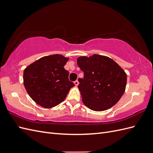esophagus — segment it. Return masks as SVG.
Instances as JSON below:
<instances>
[{"label": "esophagus", "mask_w": 153, "mask_h": 153, "mask_svg": "<svg viewBox=\"0 0 153 153\" xmlns=\"http://www.w3.org/2000/svg\"><path fill=\"white\" fill-rule=\"evenodd\" d=\"M74 84H75V86H77V85H78V84H79V82H78V80H76V81L74 82Z\"/></svg>", "instance_id": "1"}]
</instances>
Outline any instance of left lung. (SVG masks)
I'll return each instance as SVG.
<instances>
[{"label": "left lung", "instance_id": "obj_1", "mask_svg": "<svg viewBox=\"0 0 153 153\" xmlns=\"http://www.w3.org/2000/svg\"><path fill=\"white\" fill-rule=\"evenodd\" d=\"M77 64L84 72L78 78L82 102L92 110H108L121 98L126 89L127 75L124 69L110 57L98 54L81 56Z\"/></svg>", "mask_w": 153, "mask_h": 153}]
</instances>
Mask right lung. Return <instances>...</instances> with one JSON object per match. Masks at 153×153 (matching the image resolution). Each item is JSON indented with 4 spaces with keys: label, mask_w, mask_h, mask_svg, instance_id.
<instances>
[{
    "label": "right lung",
    "mask_w": 153,
    "mask_h": 153,
    "mask_svg": "<svg viewBox=\"0 0 153 153\" xmlns=\"http://www.w3.org/2000/svg\"><path fill=\"white\" fill-rule=\"evenodd\" d=\"M69 57L55 54L45 56L27 66L24 71V84L29 96L43 108H52L65 100L75 86L64 69Z\"/></svg>",
    "instance_id": "obj_1"
}]
</instances>
